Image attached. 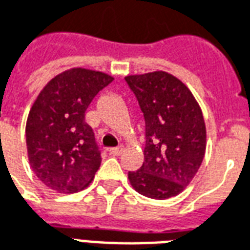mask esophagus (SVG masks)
Returning a JSON list of instances; mask_svg holds the SVG:
<instances>
[{"instance_id": "34e87169", "label": "esophagus", "mask_w": 250, "mask_h": 250, "mask_svg": "<svg viewBox=\"0 0 250 250\" xmlns=\"http://www.w3.org/2000/svg\"><path fill=\"white\" fill-rule=\"evenodd\" d=\"M122 151H123V147H122V146L112 147V148H109V150H108L109 154H112V155H119Z\"/></svg>"}]
</instances>
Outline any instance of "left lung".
<instances>
[{
	"instance_id": "1",
	"label": "left lung",
	"mask_w": 250,
	"mask_h": 250,
	"mask_svg": "<svg viewBox=\"0 0 250 250\" xmlns=\"http://www.w3.org/2000/svg\"><path fill=\"white\" fill-rule=\"evenodd\" d=\"M145 118V162L128 171L132 188L145 197L166 199L188 186L202 163L206 128L188 88L167 72L125 77Z\"/></svg>"
}]
</instances>
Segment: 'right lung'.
Returning a JSON list of instances; mask_svg holds the SVG:
<instances>
[{
	"mask_svg": "<svg viewBox=\"0 0 250 250\" xmlns=\"http://www.w3.org/2000/svg\"><path fill=\"white\" fill-rule=\"evenodd\" d=\"M112 80L103 72L72 68L53 77L32 105L25 130L30 167L52 190L76 193L100 167V150L85 111Z\"/></svg>",
	"mask_w": 250,
	"mask_h": 250,
	"instance_id": "1",
	"label": "right lung"
}]
</instances>
